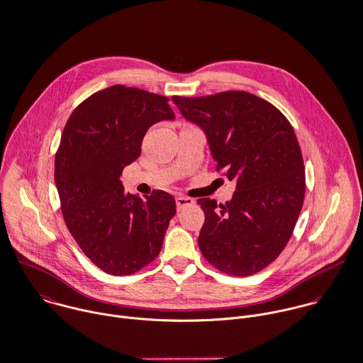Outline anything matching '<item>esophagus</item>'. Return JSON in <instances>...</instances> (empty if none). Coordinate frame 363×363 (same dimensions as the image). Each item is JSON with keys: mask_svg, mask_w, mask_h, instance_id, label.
I'll return each instance as SVG.
<instances>
[{"mask_svg": "<svg viewBox=\"0 0 363 363\" xmlns=\"http://www.w3.org/2000/svg\"><path fill=\"white\" fill-rule=\"evenodd\" d=\"M194 204V200L193 199H190V197H177L176 199V207H177V210L180 211L182 208H184V207H189V206H193Z\"/></svg>", "mask_w": 363, "mask_h": 363, "instance_id": "1", "label": "esophagus"}]
</instances>
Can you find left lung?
I'll list each match as a JSON object with an SVG mask.
<instances>
[{"label":"left lung","instance_id":"obj_1","mask_svg":"<svg viewBox=\"0 0 363 363\" xmlns=\"http://www.w3.org/2000/svg\"><path fill=\"white\" fill-rule=\"evenodd\" d=\"M172 100L204 132L217 170L237 184L225 204L197 200L206 216L200 250L227 274H255L284 249L303 207L306 176L296 133L276 107L246 91Z\"/></svg>","mask_w":363,"mask_h":363}]
</instances>
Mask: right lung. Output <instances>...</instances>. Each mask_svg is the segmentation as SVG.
<instances>
[{"mask_svg":"<svg viewBox=\"0 0 363 363\" xmlns=\"http://www.w3.org/2000/svg\"><path fill=\"white\" fill-rule=\"evenodd\" d=\"M167 99L113 86L70 116L55 159V183L66 225L101 270L126 276L160 252L176 201L156 190L145 200L123 191L121 173L140 155L146 130L173 121Z\"/></svg>","mask_w":363,"mask_h":363,"instance_id":"obj_1","label":"right lung"}]
</instances>
